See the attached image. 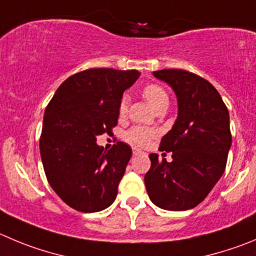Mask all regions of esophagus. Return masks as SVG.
<instances>
[{
  "instance_id": "1",
  "label": "esophagus",
  "mask_w": 256,
  "mask_h": 256,
  "mask_svg": "<svg viewBox=\"0 0 256 256\" xmlns=\"http://www.w3.org/2000/svg\"><path fill=\"white\" fill-rule=\"evenodd\" d=\"M132 154L134 155H140V154H144V152H142L140 149H136V148H134V149H132Z\"/></svg>"
}]
</instances>
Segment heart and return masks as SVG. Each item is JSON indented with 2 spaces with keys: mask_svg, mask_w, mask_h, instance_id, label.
Masks as SVG:
<instances>
[{
  "mask_svg": "<svg viewBox=\"0 0 256 256\" xmlns=\"http://www.w3.org/2000/svg\"><path fill=\"white\" fill-rule=\"evenodd\" d=\"M142 94L154 110L158 106L169 102L166 90L159 86H148L144 88ZM126 111H128V100L122 98L120 102V106H118V112H120V114H125ZM155 135H156V132L152 128H146V126H135L126 132V140L135 146H146L150 140L155 138Z\"/></svg>",
  "mask_w": 256,
  "mask_h": 256,
  "instance_id": "b5f03b06",
  "label": "heart"
}]
</instances>
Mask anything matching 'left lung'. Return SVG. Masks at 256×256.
I'll use <instances>...</instances> for the list:
<instances>
[{"label":"left lung","mask_w":256,"mask_h":256,"mask_svg":"<svg viewBox=\"0 0 256 256\" xmlns=\"http://www.w3.org/2000/svg\"><path fill=\"white\" fill-rule=\"evenodd\" d=\"M152 76L176 93L178 114L160 142L162 152H172V162L150 154L145 187L155 206L187 211L207 197L225 172L232 142L230 116L220 93L204 78L182 69Z\"/></svg>","instance_id":"left-lung-1"}]
</instances>
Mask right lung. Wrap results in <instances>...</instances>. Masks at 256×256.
Masks as SVG:
<instances>
[{
    "label": "right lung",
    "instance_id": "add662e5",
    "mask_svg": "<svg viewBox=\"0 0 256 256\" xmlns=\"http://www.w3.org/2000/svg\"><path fill=\"white\" fill-rule=\"evenodd\" d=\"M139 76L138 70H83L64 80L48 104L40 155L50 187L72 208L98 212L116 200L132 152L121 142L106 152L96 142L117 125L124 92Z\"/></svg>",
    "mask_w": 256,
    "mask_h": 256
}]
</instances>
